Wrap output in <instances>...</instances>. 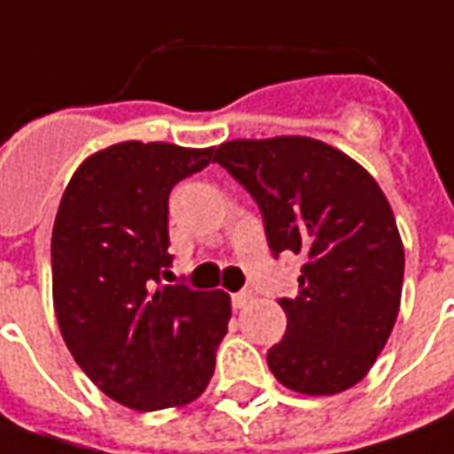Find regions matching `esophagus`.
<instances>
[{"instance_id":"obj_1","label":"esophagus","mask_w":454,"mask_h":454,"mask_svg":"<svg viewBox=\"0 0 454 454\" xmlns=\"http://www.w3.org/2000/svg\"><path fill=\"white\" fill-rule=\"evenodd\" d=\"M253 298H255V295H253L251 291H240V293H233L231 303H233V308H236V310H243L246 305L253 303Z\"/></svg>"}]
</instances>
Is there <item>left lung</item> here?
I'll return each instance as SVG.
<instances>
[{"label":"left lung","instance_id":"left-lung-1","mask_svg":"<svg viewBox=\"0 0 454 454\" xmlns=\"http://www.w3.org/2000/svg\"><path fill=\"white\" fill-rule=\"evenodd\" d=\"M251 191L270 251L303 255L288 331L268 350L280 385L335 395L368 375L400 310L405 248L378 181L310 137L233 138L214 153Z\"/></svg>","mask_w":454,"mask_h":454}]
</instances>
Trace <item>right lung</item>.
I'll return each mask as SVG.
<instances>
[{"instance_id": "1", "label": "right lung", "mask_w": 454, "mask_h": 454, "mask_svg": "<svg viewBox=\"0 0 454 454\" xmlns=\"http://www.w3.org/2000/svg\"><path fill=\"white\" fill-rule=\"evenodd\" d=\"M214 146L121 141L79 163L51 231L59 331L79 368L126 408H184L206 390L231 295L156 286L168 273V193Z\"/></svg>"}]
</instances>
